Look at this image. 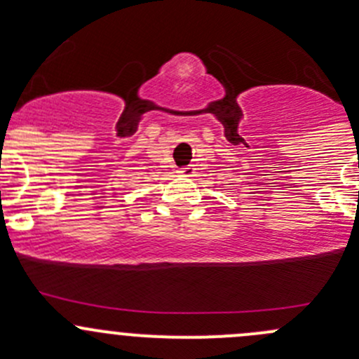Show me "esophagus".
Listing matches in <instances>:
<instances>
[{
	"label": "esophagus",
	"instance_id": "esophagus-1",
	"mask_svg": "<svg viewBox=\"0 0 359 359\" xmlns=\"http://www.w3.org/2000/svg\"><path fill=\"white\" fill-rule=\"evenodd\" d=\"M194 173H196V168H194L193 165L182 166V168L179 170V175H184V177H193Z\"/></svg>",
	"mask_w": 359,
	"mask_h": 359
}]
</instances>
